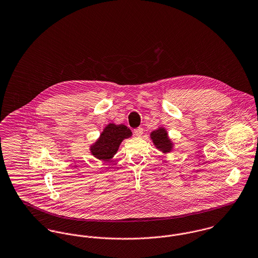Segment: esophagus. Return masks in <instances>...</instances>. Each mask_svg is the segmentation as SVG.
<instances>
[{
  "label": "esophagus",
  "mask_w": 258,
  "mask_h": 258,
  "mask_svg": "<svg viewBox=\"0 0 258 258\" xmlns=\"http://www.w3.org/2000/svg\"><path fill=\"white\" fill-rule=\"evenodd\" d=\"M143 133H144V131H143V128H136V129H134V134H135V136H137V137H141L142 135H143Z\"/></svg>",
  "instance_id": "obj_1"
}]
</instances>
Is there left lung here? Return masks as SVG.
Wrapping results in <instances>:
<instances>
[{
  "mask_svg": "<svg viewBox=\"0 0 258 258\" xmlns=\"http://www.w3.org/2000/svg\"><path fill=\"white\" fill-rule=\"evenodd\" d=\"M151 138L156 145V147L164 153L170 152L172 148V143L168 139L167 133L164 128H159L151 133Z\"/></svg>",
  "mask_w": 258,
  "mask_h": 258,
  "instance_id": "1",
  "label": "left lung"
}]
</instances>
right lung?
<instances>
[{"instance_id": "obj_1", "label": "right lung", "mask_w": 258, "mask_h": 258, "mask_svg": "<svg viewBox=\"0 0 258 258\" xmlns=\"http://www.w3.org/2000/svg\"><path fill=\"white\" fill-rule=\"evenodd\" d=\"M131 135V130L125 125L109 124L104 128L99 139L91 147V152L96 159L108 161L116 154L121 142Z\"/></svg>"}]
</instances>
